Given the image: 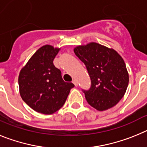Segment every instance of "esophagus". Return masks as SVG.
<instances>
[{
  "instance_id": "34e87169",
  "label": "esophagus",
  "mask_w": 147,
  "mask_h": 147,
  "mask_svg": "<svg viewBox=\"0 0 147 147\" xmlns=\"http://www.w3.org/2000/svg\"><path fill=\"white\" fill-rule=\"evenodd\" d=\"M72 83L75 84V86H78V81L75 80V79H73V81H72Z\"/></svg>"
}]
</instances>
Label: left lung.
Returning <instances> with one entry per match:
<instances>
[{
    "label": "left lung",
    "mask_w": 147,
    "mask_h": 147,
    "mask_svg": "<svg viewBox=\"0 0 147 147\" xmlns=\"http://www.w3.org/2000/svg\"><path fill=\"white\" fill-rule=\"evenodd\" d=\"M74 52L85 64L91 79L90 88L82 89L88 104L98 111L115 106L129 84V74L121 56L114 49L94 42L75 47Z\"/></svg>",
    "instance_id": "obj_1"
}]
</instances>
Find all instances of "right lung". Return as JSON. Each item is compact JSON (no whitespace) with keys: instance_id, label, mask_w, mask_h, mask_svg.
<instances>
[{"instance_id":"1","label":"right lung","mask_w":147,"mask_h":147,"mask_svg":"<svg viewBox=\"0 0 147 147\" xmlns=\"http://www.w3.org/2000/svg\"><path fill=\"white\" fill-rule=\"evenodd\" d=\"M59 48L40 47L20 70V95L29 107L42 114L51 115L63 107L72 83L65 82L59 69L53 64Z\"/></svg>"}]
</instances>
